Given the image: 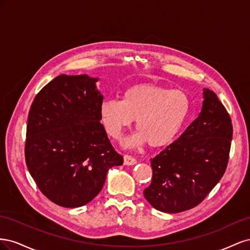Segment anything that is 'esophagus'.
<instances>
[{"label": "esophagus", "mask_w": 250, "mask_h": 250, "mask_svg": "<svg viewBox=\"0 0 250 250\" xmlns=\"http://www.w3.org/2000/svg\"><path fill=\"white\" fill-rule=\"evenodd\" d=\"M134 164H137V160H135L134 157H132L131 155H127V154L124 155V165L131 166Z\"/></svg>", "instance_id": "34e87169"}]
</instances>
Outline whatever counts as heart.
<instances>
[{
    "mask_svg": "<svg viewBox=\"0 0 250 250\" xmlns=\"http://www.w3.org/2000/svg\"><path fill=\"white\" fill-rule=\"evenodd\" d=\"M190 107V98L183 90L135 84L124 90L121 100H104L99 106V115L110 138L118 139L135 120L138 132L125 141V145L148 143L150 147L161 148L176 139Z\"/></svg>",
    "mask_w": 250,
    "mask_h": 250,
    "instance_id": "heart-1",
    "label": "heart"
}]
</instances>
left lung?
Segmentation results:
<instances>
[{
  "mask_svg": "<svg viewBox=\"0 0 250 250\" xmlns=\"http://www.w3.org/2000/svg\"><path fill=\"white\" fill-rule=\"evenodd\" d=\"M231 138L228 110L213 90L203 88L198 118L178 140L151 158L152 181L144 190L147 201L169 214L198 206L223 176Z\"/></svg>",
  "mask_w": 250,
  "mask_h": 250,
  "instance_id": "obj_1",
  "label": "left lung"
}]
</instances>
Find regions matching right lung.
Instances as JSON below:
<instances>
[{
    "label": "right lung",
    "mask_w": 250,
    "mask_h": 250,
    "mask_svg": "<svg viewBox=\"0 0 250 250\" xmlns=\"http://www.w3.org/2000/svg\"><path fill=\"white\" fill-rule=\"evenodd\" d=\"M98 80L59 75L36 95L29 111L28 170L42 193L63 208L92 201L108 170L123 164L100 123Z\"/></svg>",
    "instance_id": "obj_1"
}]
</instances>
